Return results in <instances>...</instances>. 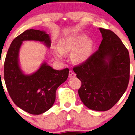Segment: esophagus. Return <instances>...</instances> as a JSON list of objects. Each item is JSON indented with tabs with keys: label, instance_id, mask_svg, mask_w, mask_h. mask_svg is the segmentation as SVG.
<instances>
[{
	"label": "esophagus",
	"instance_id": "obj_1",
	"mask_svg": "<svg viewBox=\"0 0 135 135\" xmlns=\"http://www.w3.org/2000/svg\"><path fill=\"white\" fill-rule=\"evenodd\" d=\"M76 76V74L73 72L72 70H70L69 71V78H73V77H75Z\"/></svg>",
	"mask_w": 135,
	"mask_h": 135
}]
</instances>
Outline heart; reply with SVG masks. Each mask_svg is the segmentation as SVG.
<instances>
[{
	"mask_svg": "<svg viewBox=\"0 0 135 135\" xmlns=\"http://www.w3.org/2000/svg\"><path fill=\"white\" fill-rule=\"evenodd\" d=\"M93 41L86 35L76 33L63 37L59 41L58 47L52 50L54 56L59 60H64L65 54L71 52V60L76 64H82L89 60L93 53Z\"/></svg>",
	"mask_w": 135,
	"mask_h": 135,
	"instance_id": "b5f03b06",
	"label": "heart"
}]
</instances>
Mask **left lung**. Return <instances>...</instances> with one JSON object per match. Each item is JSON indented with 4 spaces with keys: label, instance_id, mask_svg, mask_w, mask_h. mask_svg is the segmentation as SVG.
<instances>
[{
    "label": "left lung",
    "instance_id": "8db88e82",
    "mask_svg": "<svg viewBox=\"0 0 135 135\" xmlns=\"http://www.w3.org/2000/svg\"><path fill=\"white\" fill-rule=\"evenodd\" d=\"M102 40L89 60L73 68L81 81L79 96L88 108L106 111L117 102L128 87L130 56L114 32L99 28Z\"/></svg>",
    "mask_w": 135,
    "mask_h": 135
}]
</instances>
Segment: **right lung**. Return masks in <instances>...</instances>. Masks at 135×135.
<instances>
[{
  "label": "right lung",
  "mask_w": 135,
  "mask_h": 135,
  "mask_svg": "<svg viewBox=\"0 0 135 135\" xmlns=\"http://www.w3.org/2000/svg\"><path fill=\"white\" fill-rule=\"evenodd\" d=\"M26 41H38L48 48L51 45L50 36L44 31L30 29L18 36L7 52L4 80L14 103L25 112L39 115L53 105L57 88L66 80L69 70H56L44 62L35 72L25 74L20 65L19 52L23 42Z\"/></svg>",
  "instance_id": "add662e5"
}]
</instances>
